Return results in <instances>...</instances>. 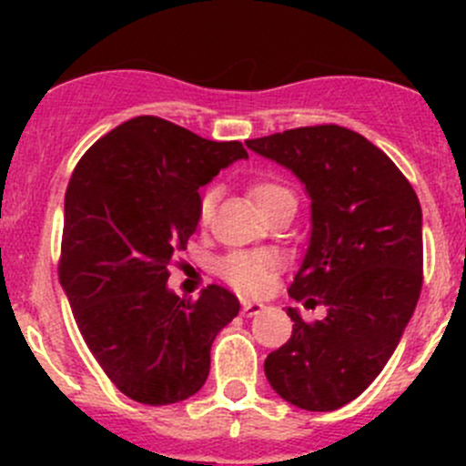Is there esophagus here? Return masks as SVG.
Listing matches in <instances>:
<instances>
[{
  "mask_svg": "<svg viewBox=\"0 0 466 466\" xmlns=\"http://www.w3.org/2000/svg\"><path fill=\"white\" fill-rule=\"evenodd\" d=\"M266 309V304L261 302H243V316L246 318H252V316H259V313Z\"/></svg>",
  "mask_w": 466,
  "mask_h": 466,
  "instance_id": "esophagus-1",
  "label": "esophagus"
}]
</instances>
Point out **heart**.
<instances>
[{
    "label": "heart",
    "instance_id": "obj_1",
    "mask_svg": "<svg viewBox=\"0 0 466 466\" xmlns=\"http://www.w3.org/2000/svg\"><path fill=\"white\" fill-rule=\"evenodd\" d=\"M250 196L261 214L268 216L279 205L295 200V194L286 185L277 180H257L250 187ZM298 203V200H295ZM216 207V189H207L198 200V223H209ZM279 257L272 252H232L218 263V272L229 286L243 295H263L275 281V272L279 270Z\"/></svg>",
    "mask_w": 466,
    "mask_h": 466
}]
</instances>
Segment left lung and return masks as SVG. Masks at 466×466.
Returning <instances> with one entry per match:
<instances>
[{
    "instance_id": "left-lung-1",
    "label": "left lung",
    "mask_w": 466,
    "mask_h": 466,
    "mask_svg": "<svg viewBox=\"0 0 466 466\" xmlns=\"http://www.w3.org/2000/svg\"><path fill=\"white\" fill-rule=\"evenodd\" d=\"M293 171L311 198V238L289 295L327 318L304 322L263 370L281 399L336 410L359 397L397 350L421 293V207L392 159L342 126H307L248 139Z\"/></svg>"
}]
</instances>
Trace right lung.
Returning <instances> with one entry per match:
<instances>
[{
    "instance_id": "right-lung-1",
    "label": "right lung",
    "mask_w": 466,
    "mask_h": 466,
    "mask_svg": "<svg viewBox=\"0 0 466 466\" xmlns=\"http://www.w3.org/2000/svg\"><path fill=\"white\" fill-rule=\"evenodd\" d=\"M246 157L241 142H211L159 116H135L74 168L60 284L89 351L133 401L168 406L198 392L211 342L238 316L237 295L223 286L187 299L167 279L198 228V189Z\"/></svg>"
}]
</instances>
